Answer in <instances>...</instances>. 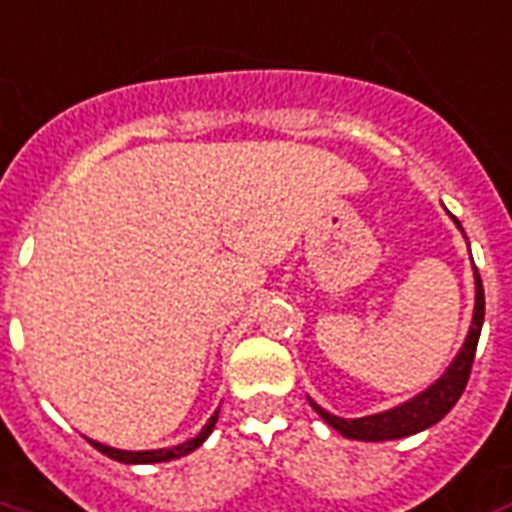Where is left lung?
I'll return each mask as SVG.
<instances>
[{
    "instance_id": "1",
    "label": "left lung",
    "mask_w": 512,
    "mask_h": 512,
    "mask_svg": "<svg viewBox=\"0 0 512 512\" xmlns=\"http://www.w3.org/2000/svg\"><path fill=\"white\" fill-rule=\"evenodd\" d=\"M450 219L464 233V227H461V222L453 214H450ZM483 314H486V298H483V282H480L478 268H475V312H472V325H469L467 339L461 344V350L456 352V358L450 361V366L442 372L439 380L431 382L426 391H420L418 396H412L410 401H404L399 407L377 412V415H366V418H339V415H331L328 410H323L317 401L309 399L312 410L331 429L339 431L342 437L361 439V442H385V439L412 437L418 431L429 429V426L439 423L456 407V401L461 399V393L467 388L472 361H475V350H478L480 328H483Z\"/></svg>"
}]
</instances>
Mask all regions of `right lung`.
Returning a JSON list of instances; mask_svg holds the SVG:
<instances>
[{"label":"right lung","instance_id":"1","mask_svg":"<svg viewBox=\"0 0 512 512\" xmlns=\"http://www.w3.org/2000/svg\"><path fill=\"white\" fill-rule=\"evenodd\" d=\"M217 418H219V410L208 418L206 426L198 431V437L187 439V442H181V445H173V448L119 450V448H111V445H102V442H94V439H89V442H92L94 448L100 450V453H105V456L113 458V461H121V464H160V461H173V458H181V456H187V453H192V450H198L200 445L208 439V434L214 431V426H217Z\"/></svg>","mask_w":512,"mask_h":512}]
</instances>
